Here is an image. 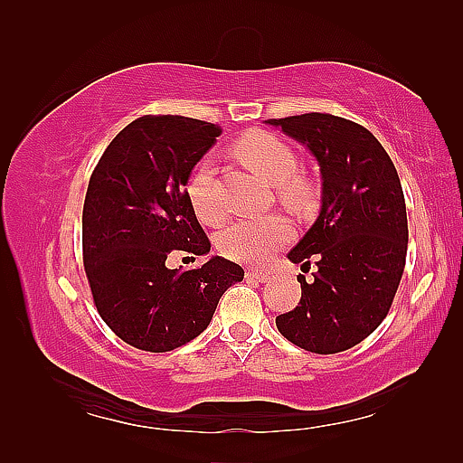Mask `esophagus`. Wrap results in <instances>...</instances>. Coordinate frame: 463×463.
<instances>
[{
  "label": "esophagus",
  "mask_w": 463,
  "mask_h": 463,
  "mask_svg": "<svg viewBox=\"0 0 463 463\" xmlns=\"http://www.w3.org/2000/svg\"><path fill=\"white\" fill-rule=\"evenodd\" d=\"M247 277L252 279V280H259V282H269V280H270V272L259 270V269H257V270H249Z\"/></svg>",
  "instance_id": "obj_1"
}]
</instances>
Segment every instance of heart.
<instances>
[{"label": "heart", "instance_id": "obj_1", "mask_svg": "<svg viewBox=\"0 0 463 463\" xmlns=\"http://www.w3.org/2000/svg\"><path fill=\"white\" fill-rule=\"evenodd\" d=\"M237 155L244 165L274 184L279 201L287 209L307 213L317 203L318 184L308 175L298 173V155L280 137L267 131H250L237 143ZM186 199L203 222L219 224L224 219L211 156L196 163L186 181ZM290 237V224L280 214L264 216L259 221H237L221 232L219 250L232 260L262 262L284 247Z\"/></svg>", "mask_w": 463, "mask_h": 463}]
</instances>
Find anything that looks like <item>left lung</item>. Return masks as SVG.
<instances>
[{
    "label": "left lung",
    "mask_w": 463,
    "mask_h": 463,
    "mask_svg": "<svg viewBox=\"0 0 463 463\" xmlns=\"http://www.w3.org/2000/svg\"><path fill=\"white\" fill-rule=\"evenodd\" d=\"M317 156L322 209L288 252L314 280L298 277V307L277 317L287 340L314 354L356 346L394 302L406 267L408 216L400 176L366 127L328 113L269 119Z\"/></svg>",
    "instance_id": "1"
}]
</instances>
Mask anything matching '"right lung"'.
Returning <instances> with one entry per match:
<instances>
[{
    "instance_id": "1",
    "label": "right lung",
    "mask_w": 463,
    "mask_h": 463,
    "mask_svg": "<svg viewBox=\"0 0 463 463\" xmlns=\"http://www.w3.org/2000/svg\"><path fill=\"white\" fill-rule=\"evenodd\" d=\"M221 133L191 117H139L109 143L90 179L87 280L107 326L139 350L169 352L199 336L224 290L244 277L221 257L193 270L165 267L171 252L211 250L184 186Z\"/></svg>"
}]
</instances>
